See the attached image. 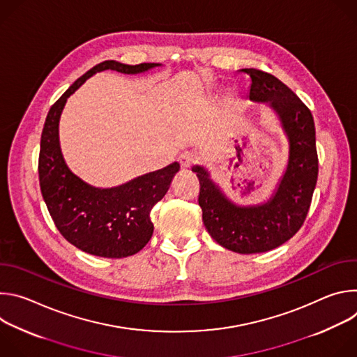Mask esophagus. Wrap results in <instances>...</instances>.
Wrapping results in <instances>:
<instances>
[{
    "mask_svg": "<svg viewBox=\"0 0 357 357\" xmlns=\"http://www.w3.org/2000/svg\"><path fill=\"white\" fill-rule=\"evenodd\" d=\"M178 161H179V164H181V167L186 169V168H190V167L195 164L196 158H195V155L192 154V152L185 151V152H182V154L179 155Z\"/></svg>",
    "mask_w": 357,
    "mask_h": 357,
    "instance_id": "obj_1",
    "label": "esophagus"
}]
</instances>
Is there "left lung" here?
<instances>
[{
	"mask_svg": "<svg viewBox=\"0 0 357 357\" xmlns=\"http://www.w3.org/2000/svg\"><path fill=\"white\" fill-rule=\"evenodd\" d=\"M250 77L247 98L264 103L278 119L288 142L285 169L270 197L240 205L230 199L203 165L192 168L200 181L199 206L209 234L222 247L254 254L288 241L302 226L318 178L315 123L311 112L281 80L257 69H241Z\"/></svg>",
	"mask_w": 357,
	"mask_h": 357,
	"instance_id": "8db88e82",
	"label": "left lung"
}]
</instances>
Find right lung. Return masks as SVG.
Here are the masks:
<instances>
[{
	"mask_svg": "<svg viewBox=\"0 0 357 357\" xmlns=\"http://www.w3.org/2000/svg\"><path fill=\"white\" fill-rule=\"evenodd\" d=\"M161 63L124 65L105 61L79 77L50 107L39 152V183L47 211L61 234L79 250L97 257L123 259L138 252L151 238V209L169 189L179 164L139 175L126 183L98 188L68 167L59 141V121L68 98L93 75L116 70L139 75Z\"/></svg>",
	"mask_w": 357,
	"mask_h": 357,
	"instance_id": "add662e5",
	"label": "right lung"
}]
</instances>
